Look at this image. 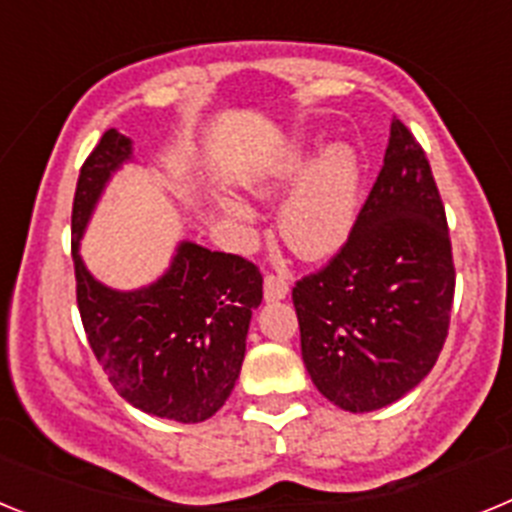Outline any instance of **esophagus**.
<instances>
[{
	"mask_svg": "<svg viewBox=\"0 0 512 512\" xmlns=\"http://www.w3.org/2000/svg\"><path fill=\"white\" fill-rule=\"evenodd\" d=\"M289 292V282L282 274H266L264 279V295L266 300H284Z\"/></svg>",
	"mask_w": 512,
	"mask_h": 512,
	"instance_id": "esophagus-1",
	"label": "esophagus"
}]
</instances>
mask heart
I'll return each instance as SVG.
<instances>
[{
  "mask_svg": "<svg viewBox=\"0 0 512 512\" xmlns=\"http://www.w3.org/2000/svg\"><path fill=\"white\" fill-rule=\"evenodd\" d=\"M300 175L303 179L282 207L279 230L297 256L325 259L346 243L356 223L361 161L354 148L343 143L325 148L310 169H307V158L297 153V156L284 158L282 164L271 171L266 184H261V192H277L297 182ZM230 212L241 220L248 217L246 207L241 205H230Z\"/></svg>",
  "mask_w": 512,
  "mask_h": 512,
  "instance_id": "obj_1",
  "label": "heart"
}]
</instances>
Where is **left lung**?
Returning <instances> with one entry per match:
<instances>
[{
	"instance_id": "left-lung-1",
	"label": "left lung",
	"mask_w": 512,
	"mask_h": 512,
	"mask_svg": "<svg viewBox=\"0 0 512 512\" xmlns=\"http://www.w3.org/2000/svg\"><path fill=\"white\" fill-rule=\"evenodd\" d=\"M456 269L423 146L392 120L346 243L292 289L302 361L333 405L369 413L408 395L449 336Z\"/></svg>"
}]
</instances>
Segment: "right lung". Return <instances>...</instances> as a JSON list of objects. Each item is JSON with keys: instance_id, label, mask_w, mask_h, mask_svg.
<instances>
[{"instance_id": "1", "label": "right lung", "mask_w": 512, "mask_h": 512, "mask_svg": "<svg viewBox=\"0 0 512 512\" xmlns=\"http://www.w3.org/2000/svg\"><path fill=\"white\" fill-rule=\"evenodd\" d=\"M128 158L130 140L104 130L79 171L71 256L81 323L120 397L156 418L202 423L223 408L241 374L264 277L243 256L182 243L151 287L115 292L99 284L81 264L79 238L104 182Z\"/></svg>"}]
</instances>
